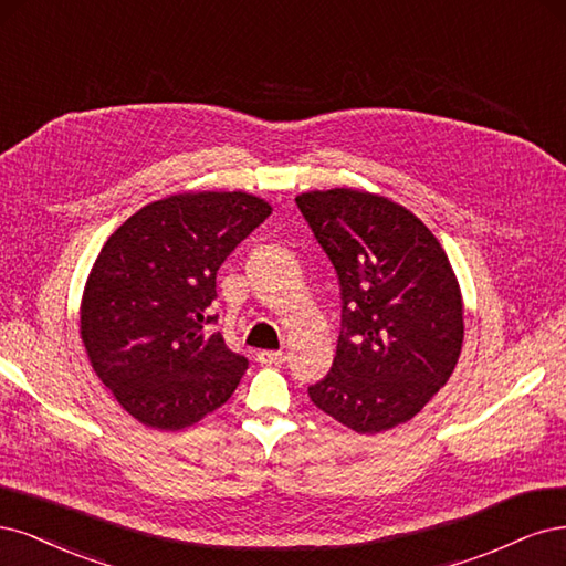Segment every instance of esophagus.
Instances as JSON below:
<instances>
[{
  "mask_svg": "<svg viewBox=\"0 0 566 566\" xmlns=\"http://www.w3.org/2000/svg\"><path fill=\"white\" fill-rule=\"evenodd\" d=\"M256 359H259L261 364H268V367H272V364H282V361L286 359V355H284L282 350H261V353L256 355Z\"/></svg>",
  "mask_w": 566,
  "mask_h": 566,
  "instance_id": "esophagus-1",
  "label": "esophagus"
}]
</instances>
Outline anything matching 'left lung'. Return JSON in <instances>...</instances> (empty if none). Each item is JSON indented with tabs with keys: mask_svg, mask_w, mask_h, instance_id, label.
<instances>
[{
	"mask_svg": "<svg viewBox=\"0 0 566 566\" xmlns=\"http://www.w3.org/2000/svg\"><path fill=\"white\" fill-rule=\"evenodd\" d=\"M296 205L343 298L334 367L307 388L310 399L359 434L411 421L449 380L463 345L461 286L442 244L382 195L313 190Z\"/></svg>",
	"mask_w": 566,
	"mask_h": 566,
	"instance_id": "left-lung-1",
	"label": "left lung"
}]
</instances>
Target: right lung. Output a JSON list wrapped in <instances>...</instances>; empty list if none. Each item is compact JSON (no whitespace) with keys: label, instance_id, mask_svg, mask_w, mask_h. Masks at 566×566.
<instances>
[{"label":"right lung","instance_id":"1","mask_svg":"<svg viewBox=\"0 0 566 566\" xmlns=\"http://www.w3.org/2000/svg\"><path fill=\"white\" fill-rule=\"evenodd\" d=\"M272 207L249 192H178L107 237L88 272L80 334L119 407L155 430H184L240 386L249 361L216 322V272Z\"/></svg>","mask_w":566,"mask_h":566}]
</instances>
